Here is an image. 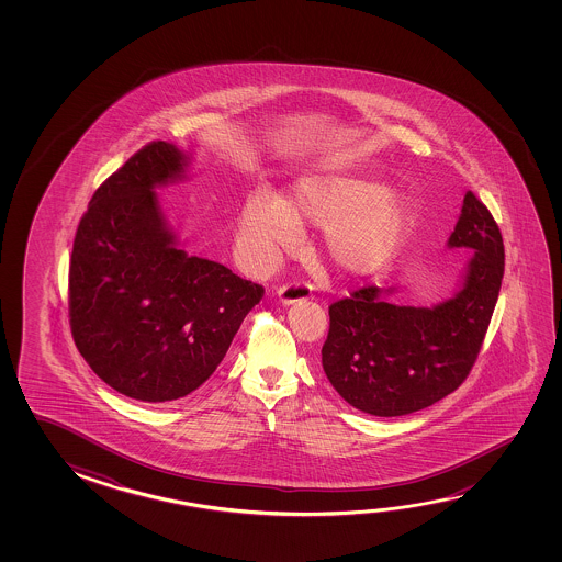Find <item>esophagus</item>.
I'll use <instances>...</instances> for the list:
<instances>
[{"label": "esophagus", "mask_w": 562, "mask_h": 562, "mask_svg": "<svg viewBox=\"0 0 562 562\" xmlns=\"http://www.w3.org/2000/svg\"><path fill=\"white\" fill-rule=\"evenodd\" d=\"M278 302L292 305L295 302H305L312 295V288L305 284H282L278 288Z\"/></svg>", "instance_id": "1"}]
</instances>
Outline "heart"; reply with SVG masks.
Returning a JSON list of instances; mask_svg holds the SVG:
<instances>
[{
    "mask_svg": "<svg viewBox=\"0 0 562 562\" xmlns=\"http://www.w3.org/2000/svg\"><path fill=\"white\" fill-rule=\"evenodd\" d=\"M414 223V205L367 176H305L280 202L250 193L237 222V245L255 267L294 247V227H322L319 252L342 274L386 267Z\"/></svg>",
    "mask_w": 562,
    "mask_h": 562,
    "instance_id": "heart-1",
    "label": "heart"
}]
</instances>
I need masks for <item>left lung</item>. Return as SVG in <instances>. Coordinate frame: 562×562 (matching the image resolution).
I'll return each mask as SVG.
<instances>
[{"label":"left lung","mask_w":562,"mask_h":562,"mask_svg":"<svg viewBox=\"0 0 562 562\" xmlns=\"http://www.w3.org/2000/svg\"><path fill=\"white\" fill-rule=\"evenodd\" d=\"M449 247L472 249L459 294L435 307L387 302L367 284L329 305L322 362L333 387L370 415L414 414L449 396L479 359L496 307L506 255L496 220L464 195Z\"/></svg>","instance_id":"obj_1"}]
</instances>
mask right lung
Returning <instances> with one entry per match:
<instances>
[{
    "instance_id": "1",
    "label": "right lung",
    "mask_w": 562,
    "mask_h": 562,
    "mask_svg": "<svg viewBox=\"0 0 562 562\" xmlns=\"http://www.w3.org/2000/svg\"><path fill=\"white\" fill-rule=\"evenodd\" d=\"M184 168L175 145H145L95 190L72 245L76 349L108 386L140 402H172L202 386L265 295L262 285L176 247L155 186Z\"/></svg>"
}]
</instances>
